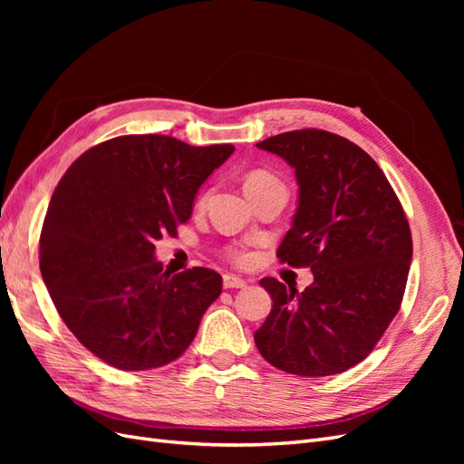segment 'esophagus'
Returning a JSON list of instances; mask_svg holds the SVG:
<instances>
[{
  "instance_id": "1",
  "label": "esophagus",
  "mask_w": 464,
  "mask_h": 464,
  "mask_svg": "<svg viewBox=\"0 0 464 464\" xmlns=\"http://www.w3.org/2000/svg\"><path fill=\"white\" fill-rule=\"evenodd\" d=\"M222 285H224V288H244L246 280L240 278V276H236V275H224Z\"/></svg>"
}]
</instances>
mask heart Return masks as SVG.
Masks as SVG:
<instances>
[{
  "label": "heart",
  "instance_id": "1",
  "mask_svg": "<svg viewBox=\"0 0 464 464\" xmlns=\"http://www.w3.org/2000/svg\"><path fill=\"white\" fill-rule=\"evenodd\" d=\"M276 181H278V179H276L271 172H265V170H251V172H247V174H246V179H244V189H246V193H247V191H256V189H261V188H265V186L276 184ZM205 199H207V193H205V195H201L199 205H203V203H205ZM234 259H236V261H244V259H246V256L242 254V251H236V254H234Z\"/></svg>",
  "mask_w": 464,
  "mask_h": 464
}]
</instances>
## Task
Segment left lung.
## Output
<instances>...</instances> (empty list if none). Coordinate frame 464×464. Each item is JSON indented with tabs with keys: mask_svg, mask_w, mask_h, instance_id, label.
Returning <instances> with one entry per match:
<instances>
[{
	"mask_svg": "<svg viewBox=\"0 0 464 464\" xmlns=\"http://www.w3.org/2000/svg\"><path fill=\"white\" fill-rule=\"evenodd\" d=\"M259 149L296 174L298 208L276 257L310 266L304 292L261 278L273 307L254 339L271 366L304 377L346 372L366 358L397 315L412 261V236L382 168L348 139L288 131Z\"/></svg>",
	"mask_w": 464,
	"mask_h": 464,
	"instance_id": "8db88e82",
	"label": "left lung"
}]
</instances>
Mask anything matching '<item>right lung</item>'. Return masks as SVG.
I'll use <instances>...</instances> for the list:
<instances>
[{
  "label": "right lung",
  "mask_w": 464,
  "mask_h": 464,
  "mask_svg": "<svg viewBox=\"0 0 464 464\" xmlns=\"http://www.w3.org/2000/svg\"><path fill=\"white\" fill-rule=\"evenodd\" d=\"M232 145L121 135L82 152L55 188L40 234V273L77 341L110 366L141 372L186 353L222 276L162 271L154 242L191 217L195 195Z\"/></svg>",
  "instance_id": "right-lung-1"
}]
</instances>
